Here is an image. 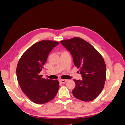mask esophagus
I'll return each instance as SVG.
<instances>
[{
    "instance_id": "34e87169",
    "label": "esophagus",
    "mask_w": 125,
    "mask_h": 125,
    "mask_svg": "<svg viewBox=\"0 0 125 125\" xmlns=\"http://www.w3.org/2000/svg\"><path fill=\"white\" fill-rule=\"evenodd\" d=\"M67 81H68V80H65V79H60V80H59V82L60 83H64Z\"/></svg>"
}]
</instances>
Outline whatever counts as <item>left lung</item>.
<instances>
[{"label": "left lung", "mask_w": 125, "mask_h": 125, "mask_svg": "<svg viewBox=\"0 0 125 125\" xmlns=\"http://www.w3.org/2000/svg\"><path fill=\"white\" fill-rule=\"evenodd\" d=\"M60 42L70 52L82 78L81 80H74L75 87L72 91L73 96L86 102L96 99L103 90L106 78L103 58L93 46L79 37Z\"/></svg>", "instance_id": "obj_1"}]
</instances>
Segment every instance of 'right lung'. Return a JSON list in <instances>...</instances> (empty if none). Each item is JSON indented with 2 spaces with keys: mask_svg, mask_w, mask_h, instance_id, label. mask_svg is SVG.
<instances>
[{
  "mask_svg": "<svg viewBox=\"0 0 125 125\" xmlns=\"http://www.w3.org/2000/svg\"><path fill=\"white\" fill-rule=\"evenodd\" d=\"M59 42L41 41L33 45L19 60L17 67V80L25 95L36 104H44L52 100L58 92L57 80H50L40 75L48 54Z\"/></svg>",
  "mask_w": 125,
  "mask_h": 125,
  "instance_id": "obj_1",
  "label": "right lung"
}]
</instances>
